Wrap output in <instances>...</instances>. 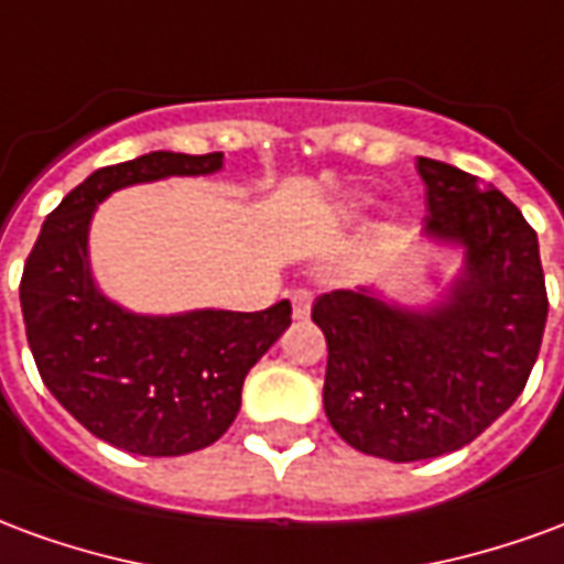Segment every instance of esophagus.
<instances>
[{
	"label": "esophagus",
	"instance_id": "34e87169",
	"mask_svg": "<svg viewBox=\"0 0 564 564\" xmlns=\"http://www.w3.org/2000/svg\"><path fill=\"white\" fill-rule=\"evenodd\" d=\"M311 299H314V295L307 293V290H295V293L290 295V302H293V317L295 319H305L307 314H311Z\"/></svg>",
	"mask_w": 564,
	"mask_h": 564
}]
</instances>
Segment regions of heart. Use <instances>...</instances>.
<instances>
[{"label": "heart", "mask_w": 564, "mask_h": 564, "mask_svg": "<svg viewBox=\"0 0 564 564\" xmlns=\"http://www.w3.org/2000/svg\"><path fill=\"white\" fill-rule=\"evenodd\" d=\"M347 214H356V210H362V198H359V202H350V205H347Z\"/></svg>", "instance_id": "b5f03b06"}]
</instances>
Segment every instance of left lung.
<instances>
[{"mask_svg": "<svg viewBox=\"0 0 564 564\" xmlns=\"http://www.w3.org/2000/svg\"><path fill=\"white\" fill-rule=\"evenodd\" d=\"M429 217L420 235L462 250L432 305L375 286L332 290L311 317L326 344L323 408L359 453L435 459L471 444L517 402L546 323L538 235L492 184L447 162H416Z\"/></svg>", "mask_w": 564, "mask_h": 564, "instance_id": "obj_1", "label": "left lung"}]
</instances>
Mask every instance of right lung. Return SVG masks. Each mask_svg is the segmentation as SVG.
I'll use <instances>...</instances> for the list:
<instances>
[{
	"label": "right lung",
	"instance_id": "right-lung-1",
	"mask_svg": "<svg viewBox=\"0 0 564 564\" xmlns=\"http://www.w3.org/2000/svg\"><path fill=\"white\" fill-rule=\"evenodd\" d=\"M220 169L223 153L172 150L99 169L47 214L23 265L20 307L44 387L84 429L127 453L184 456L214 444L238 416L247 371L290 326V302L257 314H135L93 278L96 205L123 186Z\"/></svg>",
	"mask_w": 564,
	"mask_h": 564
}]
</instances>
